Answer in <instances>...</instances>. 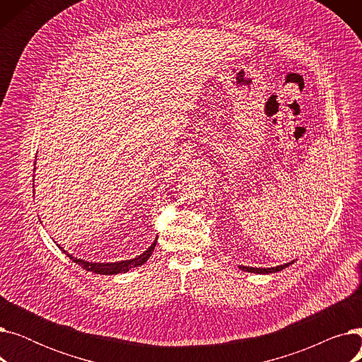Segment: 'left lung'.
I'll return each instance as SVG.
<instances>
[{
    "label": "left lung",
    "instance_id": "obj_1",
    "mask_svg": "<svg viewBox=\"0 0 362 362\" xmlns=\"http://www.w3.org/2000/svg\"><path fill=\"white\" fill-rule=\"evenodd\" d=\"M295 261H291V262H286L283 265H277V267H272V269H255V267H246V265H239V270L242 272H248V273H255V274H269V273H277V272H281L283 269L289 267V265H292Z\"/></svg>",
    "mask_w": 362,
    "mask_h": 362
}]
</instances>
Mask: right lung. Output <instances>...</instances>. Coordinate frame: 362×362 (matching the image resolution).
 I'll list each match as a JSON object with an SVG mask.
<instances>
[{
    "label": "right lung",
    "mask_w": 362,
    "mask_h": 362,
    "mask_svg": "<svg viewBox=\"0 0 362 362\" xmlns=\"http://www.w3.org/2000/svg\"><path fill=\"white\" fill-rule=\"evenodd\" d=\"M36 164V163H35ZM35 177V176H33ZM35 182V180H33ZM158 239V238H157ZM157 239L152 242V245L149 246V248L146 251H144L141 255L132 258V259H123V261H117V262H92V261H85L82 258H78V257H73L71 254H69L67 251H64V248H62V246L57 243V246L78 265H81V267L86 272H92L95 274H105V276H112V274H120V273H127L129 270L135 269V267H139V265L145 264L151 254L154 252L156 250V245H157Z\"/></svg>",
    "instance_id": "obj_1"
}]
</instances>
